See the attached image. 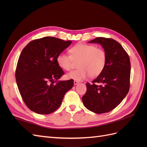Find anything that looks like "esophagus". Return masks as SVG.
I'll return each instance as SVG.
<instances>
[{
  "label": "esophagus",
  "mask_w": 147,
  "mask_h": 147,
  "mask_svg": "<svg viewBox=\"0 0 147 147\" xmlns=\"http://www.w3.org/2000/svg\"><path fill=\"white\" fill-rule=\"evenodd\" d=\"M74 84H75V85H77V84H78L79 83V82H78V81H76V80H74Z\"/></svg>",
  "instance_id": "esophagus-1"
}]
</instances>
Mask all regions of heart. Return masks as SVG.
<instances>
[{
	"mask_svg": "<svg viewBox=\"0 0 147 147\" xmlns=\"http://www.w3.org/2000/svg\"><path fill=\"white\" fill-rule=\"evenodd\" d=\"M70 55L61 53L57 56L56 61L60 67L69 70L73 62L79 61L77 70L65 75L67 79L83 81L88 76L94 78L103 72L107 63V54L102 48L90 44L78 43L69 50Z\"/></svg>",
	"mask_w": 147,
	"mask_h": 147,
	"instance_id": "heart-1",
	"label": "heart"
}]
</instances>
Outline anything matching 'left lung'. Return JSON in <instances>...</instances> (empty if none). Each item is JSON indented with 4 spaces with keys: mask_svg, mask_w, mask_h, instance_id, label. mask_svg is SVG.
Wrapping results in <instances>:
<instances>
[{
    "mask_svg": "<svg viewBox=\"0 0 147 147\" xmlns=\"http://www.w3.org/2000/svg\"><path fill=\"white\" fill-rule=\"evenodd\" d=\"M89 43L100 44L106 52L107 63L103 72L92 83H86L87 91L82 101L89 110L104 113L117 107L128 93L130 59L123 47L112 38L97 37Z\"/></svg>",
    "mask_w": 147,
    "mask_h": 147,
    "instance_id": "obj_1",
    "label": "left lung"
}]
</instances>
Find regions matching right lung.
Wrapping results in <instances>:
<instances>
[{"mask_svg": "<svg viewBox=\"0 0 147 147\" xmlns=\"http://www.w3.org/2000/svg\"><path fill=\"white\" fill-rule=\"evenodd\" d=\"M72 41L45 37L29 42L18 61L15 77L25 104L38 114L47 115L58 109L74 80L59 81L64 71L58 65L57 56Z\"/></svg>", "mask_w": 147, "mask_h": 147, "instance_id": "1", "label": "right lung"}]
</instances>
